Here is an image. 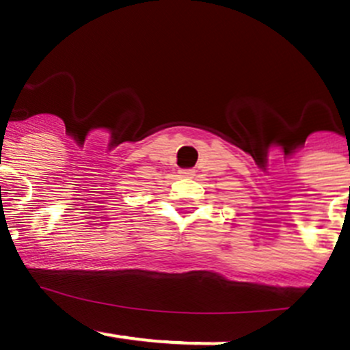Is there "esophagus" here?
<instances>
[{"instance_id": "1", "label": "esophagus", "mask_w": 350, "mask_h": 350, "mask_svg": "<svg viewBox=\"0 0 350 350\" xmlns=\"http://www.w3.org/2000/svg\"><path fill=\"white\" fill-rule=\"evenodd\" d=\"M178 174H180V176H193L196 172H193L192 168H183V170H180Z\"/></svg>"}]
</instances>
